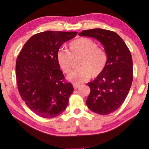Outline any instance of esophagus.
<instances>
[{
    "instance_id": "obj_1",
    "label": "esophagus",
    "mask_w": 149,
    "mask_h": 149,
    "mask_svg": "<svg viewBox=\"0 0 149 149\" xmlns=\"http://www.w3.org/2000/svg\"><path fill=\"white\" fill-rule=\"evenodd\" d=\"M81 86L80 84H74V89H77V88H78L79 87Z\"/></svg>"
}]
</instances>
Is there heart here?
<instances>
[{
	"instance_id": "heart-1",
	"label": "heart",
	"mask_w": 149,
	"mask_h": 149,
	"mask_svg": "<svg viewBox=\"0 0 149 149\" xmlns=\"http://www.w3.org/2000/svg\"><path fill=\"white\" fill-rule=\"evenodd\" d=\"M69 51L60 49L57 53V60L65 74H70L72 69L73 58L81 56L78 61L79 68L72 72L68 79L74 84L86 81L91 77H96L104 71L108 61L106 50L98 47L93 40L81 37L70 42Z\"/></svg>"
}]
</instances>
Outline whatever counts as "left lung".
<instances>
[{"label": "left lung", "mask_w": 149, "mask_h": 149, "mask_svg": "<svg viewBox=\"0 0 149 149\" xmlns=\"http://www.w3.org/2000/svg\"><path fill=\"white\" fill-rule=\"evenodd\" d=\"M79 35L97 39L107 52L108 61L104 71L87 84L91 92L86 104L97 114H111L123 104L132 86V54L123 39L112 31L99 28L88 29Z\"/></svg>", "instance_id": "obj_1"}]
</instances>
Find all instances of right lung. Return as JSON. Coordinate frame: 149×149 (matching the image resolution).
<instances>
[{"instance_id":"obj_1","label":"right lung","mask_w":149,"mask_h":149,"mask_svg":"<svg viewBox=\"0 0 149 149\" xmlns=\"http://www.w3.org/2000/svg\"><path fill=\"white\" fill-rule=\"evenodd\" d=\"M76 31H47L30 38L16 60L17 89L22 100L35 114L56 117L68 104L74 87L64 79L57 53Z\"/></svg>"}]
</instances>
